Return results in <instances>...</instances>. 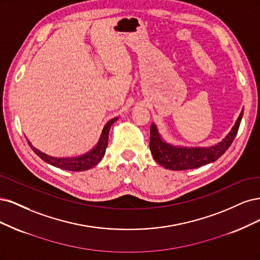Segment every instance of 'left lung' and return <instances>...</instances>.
I'll use <instances>...</instances> for the list:
<instances>
[{"label":"left lung","mask_w":260,"mask_h":260,"mask_svg":"<svg viewBox=\"0 0 260 260\" xmlns=\"http://www.w3.org/2000/svg\"><path fill=\"white\" fill-rule=\"evenodd\" d=\"M242 116L243 110L228 135L211 147H187L171 144L162 137L156 124L152 122L150 127V150L153 158L165 169L172 171L192 170L215 162L231 146L238 134Z\"/></svg>","instance_id":"8db88e82"}]
</instances>
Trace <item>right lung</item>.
Wrapping results in <instances>:
<instances>
[{
	"label": "right lung",
	"instance_id": "1",
	"mask_svg": "<svg viewBox=\"0 0 260 260\" xmlns=\"http://www.w3.org/2000/svg\"><path fill=\"white\" fill-rule=\"evenodd\" d=\"M118 119L119 118L116 116V118H113L110 121H108L102 131V134H100V137L97 141V144L91 148L89 151L80 155L66 156V157L52 156L40 151V150H38L36 147H33L29 140H28V144L33 151H35V153L38 154L42 160L55 167H58V169L64 170V171H71V172L87 171V170H90L91 167H95L100 161L103 160V157L106 153L107 146H108L109 131H110L112 124L118 121Z\"/></svg>",
	"mask_w": 260,
	"mask_h": 260
}]
</instances>
